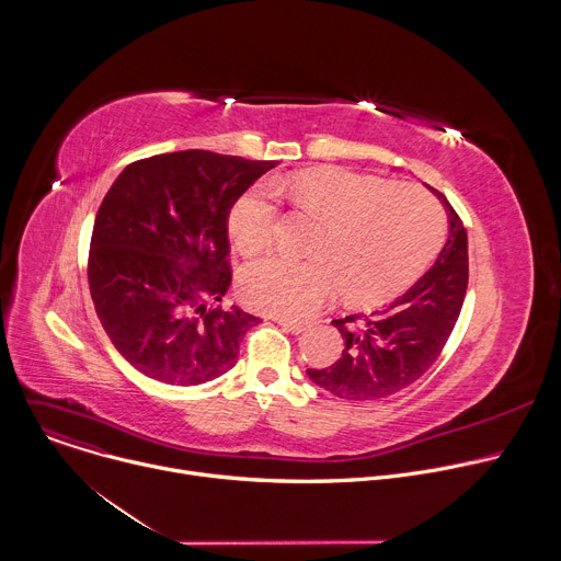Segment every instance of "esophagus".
<instances>
[{
  "instance_id": "obj_1",
  "label": "esophagus",
  "mask_w": 561,
  "mask_h": 561,
  "mask_svg": "<svg viewBox=\"0 0 561 561\" xmlns=\"http://www.w3.org/2000/svg\"><path fill=\"white\" fill-rule=\"evenodd\" d=\"M275 322L279 324V327H284L286 331H290V333H295V335H299V333H304L306 331V324L304 322H297V319H286V317H275Z\"/></svg>"
}]
</instances>
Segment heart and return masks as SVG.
<instances>
[{
  "instance_id": "b5f03b06",
  "label": "heart",
  "mask_w": 561,
  "mask_h": 561,
  "mask_svg": "<svg viewBox=\"0 0 561 561\" xmlns=\"http://www.w3.org/2000/svg\"><path fill=\"white\" fill-rule=\"evenodd\" d=\"M277 195L319 221L312 257H262L244 268L242 293L251 306L290 319L310 317L337 288L353 306L388 301L428 266L446 230L439 202L417 184L314 169L255 184L232 202L228 234L242 253L273 242Z\"/></svg>"
}]
</instances>
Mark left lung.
<instances>
[{"instance_id":"left-lung-1","label":"left lung","mask_w":561,"mask_h":561,"mask_svg":"<svg viewBox=\"0 0 561 561\" xmlns=\"http://www.w3.org/2000/svg\"><path fill=\"white\" fill-rule=\"evenodd\" d=\"M435 193L446 204L450 230L433 268L390 306L333 319L344 337L342 357L306 370L340 399L373 402L404 390L435 364L457 324L468 288V237L461 217Z\"/></svg>"}]
</instances>
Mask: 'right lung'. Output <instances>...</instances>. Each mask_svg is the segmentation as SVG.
<instances>
[{
  "label": "right lung",
  "mask_w": 561,
  "mask_h": 561,
  "mask_svg": "<svg viewBox=\"0 0 561 561\" xmlns=\"http://www.w3.org/2000/svg\"><path fill=\"white\" fill-rule=\"evenodd\" d=\"M275 162L180 150L128 164L93 226L89 284L113 346L173 386L237 364L260 317L221 306L232 282L228 210Z\"/></svg>",
  "instance_id": "right-lung-1"
}]
</instances>
